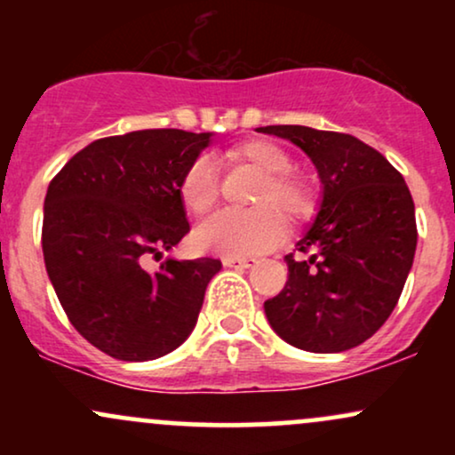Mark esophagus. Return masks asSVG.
Wrapping results in <instances>:
<instances>
[{"label":"esophagus","mask_w":455,"mask_h":455,"mask_svg":"<svg viewBox=\"0 0 455 455\" xmlns=\"http://www.w3.org/2000/svg\"><path fill=\"white\" fill-rule=\"evenodd\" d=\"M224 267H235V269H248L252 265H257V259H237V257H224L222 259Z\"/></svg>","instance_id":"obj_1"}]
</instances>
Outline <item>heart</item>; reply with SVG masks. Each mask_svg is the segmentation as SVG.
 I'll list each match as a JSON object with an SVG mask.
<instances>
[{"label": "heart", "mask_w": 455, "mask_h": 455, "mask_svg": "<svg viewBox=\"0 0 455 455\" xmlns=\"http://www.w3.org/2000/svg\"><path fill=\"white\" fill-rule=\"evenodd\" d=\"M227 158L252 166L265 175V184L260 186L257 198L259 212L213 213L196 227L195 243L203 252L222 257L245 259L267 252L284 239V222L275 210L280 209L282 216L291 222L304 220L315 207L312 188L299 177L289 175V154L269 140H248L228 151ZM218 195L220 177L216 164L207 156H198L180 181L181 203L188 212L203 213L216 203Z\"/></svg>", "instance_id": "b5f03b06"}]
</instances>
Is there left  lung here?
<instances>
[{
    "mask_svg": "<svg viewBox=\"0 0 455 455\" xmlns=\"http://www.w3.org/2000/svg\"><path fill=\"white\" fill-rule=\"evenodd\" d=\"M291 140L316 166L318 213L297 250L289 280L265 301L271 329L310 353H340L379 331L398 304L417 248L409 186L383 154L342 132L265 126Z\"/></svg>",
    "mask_w": 455,
    "mask_h": 455,
    "instance_id": "8db88e82",
    "label": "left lung"
}]
</instances>
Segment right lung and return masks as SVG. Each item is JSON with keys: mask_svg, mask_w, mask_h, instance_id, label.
<instances>
[{"mask_svg": "<svg viewBox=\"0 0 455 455\" xmlns=\"http://www.w3.org/2000/svg\"><path fill=\"white\" fill-rule=\"evenodd\" d=\"M212 132L137 130L98 139L72 156L44 198L43 252L75 329L122 362L175 351L196 325L222 263L166 259L190 231L180 181Z\"/></svg>", "mask_w": 455, "mask_h": 455, "instance_id": "add662e5", "label": "right lung"}]
</instances>
